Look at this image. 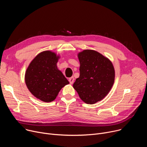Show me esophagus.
<instances>
[{
	"label": "esophagus",
	"mask_w": 147,
	"mask_h": 147,
	"mask_svg": "<svg viewBox=\"0 0 147 147\" xmlns=\"http://www.w3.org/2000/svg\"><path fill=\"white\" fill-rule=\"evenodd\" d=\"M74 78L73 77H71L69 78V82L70 83V84H72L74 82Z\"/></svg>",
	"instance_id": "esophagus-1"
}]
</instances>
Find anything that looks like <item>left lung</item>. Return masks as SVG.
Masks as SVG:
<instances>
[{
	"mask_svg": "<svg viewBox=\"0 0 147 147\" xmlns=\"http://www.w3.org/2000/svg\"><path fill=\"white\" fill-rule=\"evenodd\" d=\"M80 77L73 88L82 101L94 104L105 97L115 81V71L111 61L94 50L78 53Z\"/></svg>",
	"mask_w": 147,
	"mask_h": 147,
	"instance_id": "obj_1",
	"label": "left lung"
}]
</instances>
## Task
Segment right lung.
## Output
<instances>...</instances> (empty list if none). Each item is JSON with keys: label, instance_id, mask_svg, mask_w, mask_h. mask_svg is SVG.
<instances>
[{"label": "right lung", "instance_id": "1", "mask_svg": "<svg viewBox=\"0 0 147 147\" xmlns=\"http://www.w3.org/2000/svg\"><path fill=\"white\" fill-rule=\"evenodd\" d=\"M59 56L52 51L39 53L30 63L25 74L26 86L40 100H54L60 90L69 82L57 67Z\"/></svg>", "mask_w": 147, "mask_h": 147}]
</instances>
